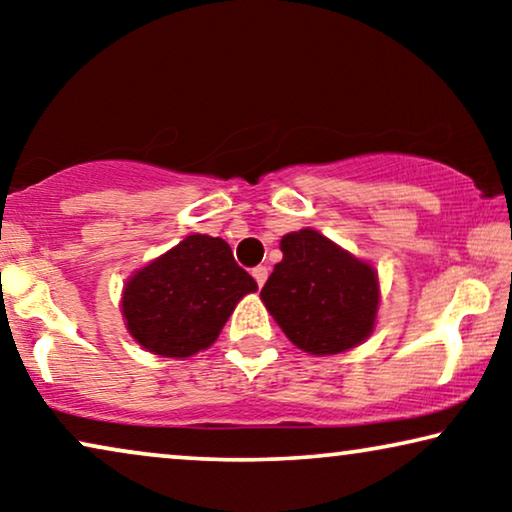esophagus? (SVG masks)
I'll return each mask as SVG.
<instances>
[{
    "label": "esophagus",
    "instance_id": "esophagus-1",
    "mask_svg": "<svg viewBox=\"0 0 512 512\" xmlns=\"http://www.w3.org/2000/svg\"><path fill=\"white\" fill-rule=\"evenodd\" d=\"M251 275H254L258 286H263L265 279H268V268H265V265H256V268L251 270Z\"/></svg>",
    "mask_w": 512,
    "mask_h": 512
}]
</instances>
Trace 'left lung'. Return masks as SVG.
<instances>
[{"label": "left lung", "instance_id": "8db88e82", "mask_svg": "<svg viewBox=\"0 0 512 512\" xmlns=\"http://www.w3.org/2000/svg\"><path fill=\"white\" fill-rule=\"evenodd\" d=\"M284 258L261 291L272 319L303 352H347L373 333L380 282L359 261L317 230L303 228L279 242Z\"/></svg>", "mask_w": 512, "mask_h": 512}]
</instances>
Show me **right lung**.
Wrapping results in <instances>:
<instances>
[{
  "label": "right lung",
  "mask_w": 512,
  "mask_h": 512,
  "mask_svg": "<svg viewBox=\"0 0 512 512\" xmlns=\"http://www.w3.org/2000/svg\"><path fill=\"white\" fill-rule=\"evenodd\" d=\"M256 289L228 242L188 235L125 282L121 312L146 352L186 359L214 345L235 305Z\"/></svg>",
  "instance_id": "add662e5"
}]
</instances>
